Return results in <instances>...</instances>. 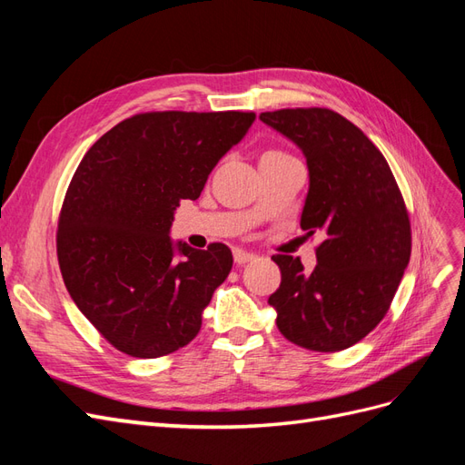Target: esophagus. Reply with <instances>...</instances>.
I'll list each match as a JSON object with an SVG mask.
<instances>
[{"label": "esophagus", "instance_id": "esophagus-1", "mask_svg": "<svg viewBox=\"0 0 465 465\" xmlns=\"http://www.w3.org/2000/svg\"><path fill=\"white\" fill-rule=\"evenodd\" d=\"M232 256H234V262H236L238 265H242V263H248V262H252V260H256V254H252V252H246V250H241V248H236V250L232 252Z\"/></svg>", "mask_w": 465, "mask_h": 465}]
</instances>
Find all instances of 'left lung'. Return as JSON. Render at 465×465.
Segmentation results:
<instances>
[{"label":"left lung","instance_id":"8db88e82","mask_svg":"<svg viewBox=\"0 0 465 465\" xmlns=\"http://www.w3.org/2000/svg\"><path fill=\"white\" fill-rule=\"evenodd\" d=\"M306 157L301 215L322 238L318 265L277 254L281 285L270 297L289 341L333 353L361 341L382 320L411 256V224L384 154L355 124L328 108L262 112Z\"/></svg>","mask_w":465,"mask_h":465}]
</instances>
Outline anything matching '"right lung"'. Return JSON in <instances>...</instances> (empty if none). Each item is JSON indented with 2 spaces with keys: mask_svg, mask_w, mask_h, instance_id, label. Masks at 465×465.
<instances>
[{
  "mask_svg": "<svg viewBox=\"0 0 465 465\" xmlns=\"http://www.w3.org/2000/svg\"><path fill=\"white\" fill-rule=\"evenodd\" d=\"M254 112H145L85 153L58 221V262L74 302L108 343L137 359L188 345L232 267L229 246L173 242L182 200H198Z\"/></svg>",
  "mask_w": 465,
  "mask_h": 465,
  "instance_id": "obj_1",
  "label": "right lung"
}]
</instances>
